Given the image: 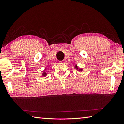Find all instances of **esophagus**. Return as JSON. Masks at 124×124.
Listing matches in <instances>:
<instances>
[{"label":"esophagus","mask_w":124,"mask_h":124,"mask_svg":"<svg viewBox=\"0 0 124 124\" xmlns=\"http://www.w3.org/2000/svg\"><path fill=\"white\" fill-rule=\"evenodd\" d=\"M60 63H63L64 62V61H60Z\"/></svg>","instance_id":"1"}]
</instances>
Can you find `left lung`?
I'll return each mask as SVG.
<instances>
[{"label": "left lung", "mask_w": 124, "mask_h": 124, "mask_svg": "<svg viewBox=\"0 0 124 124\" xmlns=\"http://www.w3.org/2000/svg\"><path fill=\"white\" fill-rule=\"evenodd\" d=\"M74 68H75V70L78 71H79V72H81V71L83 70V69L80 68L78 66V65L77 64L74 66Z\"/></svg>", "instance_id": "left-lung-1"}]
</instances>
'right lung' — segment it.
I'll return each instance as SVG.
<instances>
[{
    "instance_id": "right-lung-1",
    "label": "right lung",
    "mask_w": 124,
    "mask_h": 124,
    "mask_svg": "<svg viewBox=\"0 0 124 124\" xmlns=\"http://www.w3.org/2000/svg\"><path fill=\"white\" fill-rule=\"evenodd\" d=\"M47 67H49V66H47ZM47 68V67H45V69H44V70H43V72H42V73H41L42 76H43L44 77H46V75H47V73H46V71Z\"/></svg>"
}]
</instances>
